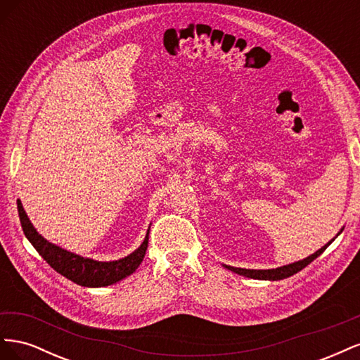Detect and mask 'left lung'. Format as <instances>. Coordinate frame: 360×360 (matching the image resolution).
I'll return each instance as SVG.
<instances>
[{
	"label": "left lung",
	"instance_id": "obj_1",
	"mask_svg": "<svg viewBox=\"0 0 360 360\" xmlns=\"http://www.w3.org/2000/svg\"><path fill=\"white\" fill-rule=\"evenodd\" d=\"M342 230H344V226L341 228L340 233H338L332 238V240H329L323 248H320L317 252H314V254H311L309 257L303 258V259L294 261V263L287 264V266H281V267H276V269H266V270H263V269H242V267H233V266H226V264H222V266L225 269H228V270L234 271V274H237V275H242V276H246V278H252V279H259V281H279V279H285L288 276H292L294 274H297V271H300L302 269L307 267L311 263V261H314L315 258L320 257L324 252V249L328 248L335 240V238L342 233Z\"/></svg>",
	"mask_w": 360,
	"mask_h": 360
}]
</instances>
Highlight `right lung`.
<instances>
[{
    "mask_svg": "<svg viewBox=\"0 0 360 360\" xmlns=\"http://www.w3.org/2000/svg\"><path fill=\"white\" fill-rule=\"evenodd\" d=\"M18 212L25 237L41 255V258L46 259V263L53 270L58 271L60 275L70 279L78 285L91 288L112 285L115 282L132 275L141 264V261L144 259L146 250L148 246L150 226L143 243H141L132 254L114 261H99L73 254L70 250L46 240L45 237L37 233L34 225L31 224L20 200H18Z\"/></svg>",
    "mask_w": 360,
    "mask_h": 360,
    "instance_id": "right-lung-1",
    "label": "right lung"
}]
</instances>
